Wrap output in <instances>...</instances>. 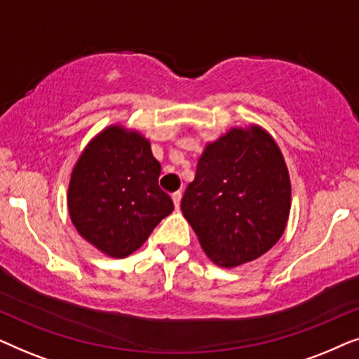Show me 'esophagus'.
Here are the masks:
<instances>
[{"instance_id":"34e87169","label":"esophagus","mask_w":359,"mask_h":359,"mask_svg":"<svg viewBox=\"0 0 359 359\" xmlns=\"http://www.w3.org/2000/svg\"><path fill=\"white\" fill-rule=\"evenodd\" d=\"M181 198H183V193H181V191H176V193L171 194V199H173V204H175V208H176V209L180 208V204H181Z\"/></svg>"}]
</instances>
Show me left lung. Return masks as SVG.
I'll return each mask as SVG.
<instances>
[{"mask_svg": "<svg viewBox=\"0 0 359 359\" xmlns=\"http://www.w3.org/2000/svg\"><path fill=\"white\" fill-rule=\"evenodd\" d=\"M291 209L289 173L276 142L262 127L232 129L205 147L181 210L205 255L238 266L266 253Z\"/></svg>", "mask_w": 359, "mask_h": 359, "instance_id": "8db88e82", "label": "left lung"}]
</instances>
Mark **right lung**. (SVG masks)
<instances>
[{
	"instance_id": "add662e5",
	"label": "right lung",
	"mask_w": 359,
	"mask_h": 359,
	"mask_svg": "<svg viewBox=\"0 0 359 359\" xmlns=\"http://www.w3.org/2000/svg\"><path fill=\"white\" fill-rule=\"evenodd\" d=\"M160 171L140 134L119 126L102 130L81 154L68 188V210L81 237L114 258L140 248L173 210L158 186Z\"/></svg>"
}]
</instances>
